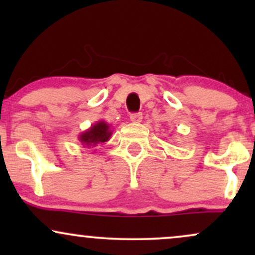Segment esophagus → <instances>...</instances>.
I'll return each mask as SVG.
<instances>
[{
  "instance_id": "34e87169",
  "label": "esophagus",
  "mask_w": 255,
  "mask_h": 255,
  "mask_svg": "<svg viewBox=\"0 0 255 255\" xmlns=\"http://www.w3.org/2000/svg\"><path fill=\"white\" fill-rule=\"evenodd\" d=\"M130 121L134 122V124H139V122L142 121V114H131L130 115Z\"/></svg>"
}]
</instances>
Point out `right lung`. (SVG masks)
Masks as SVG:
<instances>
[{
  "instance_id": "1",
  "label": "right lung",
  "mask_w": 255,
  "mask_h": 255,
  "mask_svg": "<svg viewBox=\"0 0 255 255\" xmlns=\"http://www.w3.org/2000/svg\"><path fill=\"white\" fill-rule=\"evenodd\" d=\"M113 130H111L110 125L101 120L93 124L89 129L79 134V141L84 147H96L98 144L108 141L111 137Z\"/></svg>"
}]
</instances>
